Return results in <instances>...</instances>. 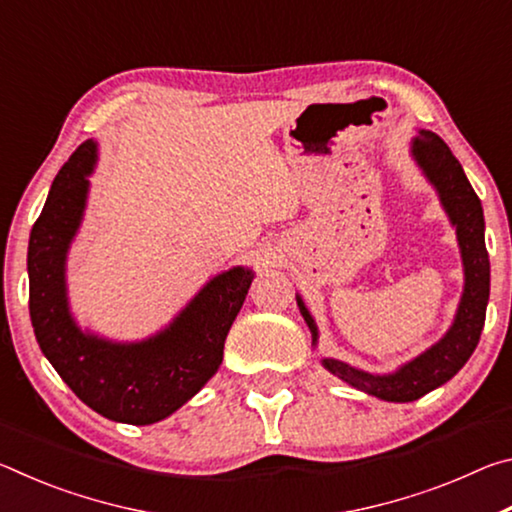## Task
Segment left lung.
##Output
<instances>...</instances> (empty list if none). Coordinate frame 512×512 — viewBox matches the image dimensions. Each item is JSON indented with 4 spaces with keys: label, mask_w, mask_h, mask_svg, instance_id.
Listing matches in <instances>:
<instances>
[{
    "label": "left lung",
    "mask_w": 512,
    "mask_h": 512,
    "mask_svg": "<svg viewBox=\"0 0 512 512\" xmlns=\"http://www.w3.org/2000/svg\"><path fill=\"white\" fill-rule=\"evenodd\" d=\"M413 158L418 160L427 178L436 185L440 201H443L449 219L456 225L458 244H461L465 266V291L458 305L456 320L443 341L431 350L420 354L418 359L406 363L395 375H368V372L350 368L348 363L336 359H323V366L350 386L366 391L368 395L381 397L386 402H413L420 400L433 388L443 386L452 379L465 361L472 357L476 343L481 339L485 323V307L490 296V259L483 239V210L479 196L474 194L470 180L463 173L461 162L454 158L449 146L436 133L420 131L413 140ZM300 314L305 316L316 341V325L307 307L298 298Z\"/></svg>",
    "instance_id": "1"
}]
</instances>
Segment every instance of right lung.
<instances>
[{
	"mask_svg": "<svg viewBox=\"0 0 512 512\" xmlns=\"http://www.w3.org/2000/svg\"><path fill=\"white\" fill-rule=\"evenodd\" d=\"M97 146L83 142L58 171L29 239V311L40 350L79 400L103 418L153 424L201 391L223 361V343L253 271L216 275L149 341L117 345L83 334L69 316L65 255L79 228Z\"/></svg>",
	"mask_w": 512,
	"mask_h": 512,
	"instance_id": "right-lung-1",
	"label": "right lung"
}]
</instances>
